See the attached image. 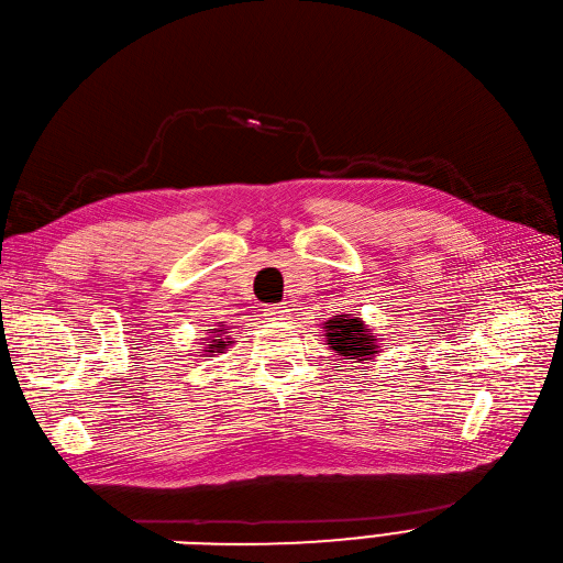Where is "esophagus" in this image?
Returning <instances> with one entry per match:
<instances>
[{"label": "esophagus", "instance_id": "obj_1", "mask_svg": "<svg viewBox=\"0 0 563 563\" xmlns=\"http://www.w3.org/2000/svg\"><path fill=\"white\" fill-rule=\"evenodd\" d=\"M264 317L272 322H285L289 317V308L285 303H274V306H266L264 308Z\"/></svg>", "mask_w": 563, "mask_h": 563}]
</instances>
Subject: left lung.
I'll return each mask as SVG.
<instances>
[{
	"mask_svg": "<svg viewBox=\"0 0 563 563\" xmlns=\"http://www.w3.org/2000/svg\"><path fill=\"white\" fill-rule=\"evenodd\" d=\"M327 345L338 354L352 358L354 363L371 361L377 352V338L371 333V329L363 324L361 317L352 314H335L333 320L324 324Z\"/></svg>",
	"mask_w": 563,
	"mask_h": 563,
	"instance_id": "8db88e82",
	"label": "left lung"
}]
</instances>
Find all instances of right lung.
Returning <instances> with one entry per match:
<instances>
[{
    "instance_id": "add662e5",
    "label": "right lung",
    "mask_w": 563,
    "mask_h": 563,
    "mask_svg": "<svg viewBox=\"0 0 563 563\" xmlns=\"http://www.w3.org/2000/svg\"><path fill=\"white\" fill-rule=\"evenodd\" d=\"M209 333H213V335L209 338L211 345H207V347H205V352H209V354H213V352H223V350L228 347L225 342H232L230 338H228V340L223 338V333H228L225 329H209Z\"/></svg>"
}]
</instances>
